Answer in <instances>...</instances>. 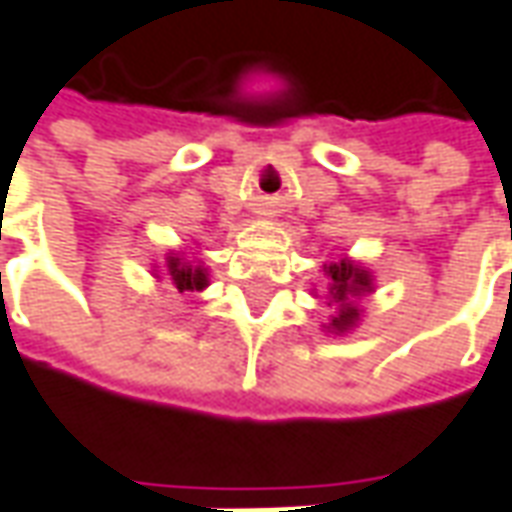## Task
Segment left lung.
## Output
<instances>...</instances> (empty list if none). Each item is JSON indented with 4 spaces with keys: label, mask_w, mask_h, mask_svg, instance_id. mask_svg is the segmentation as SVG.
I'll return each instance as SVG.
<instances>
[{
    "label": "left lung",
    "mask_w": 512,
    "mask_h": 512,
    "mask_svg": "<svg viewBox=\"0 0 512 512\" xmlns=\"http://www.w3.org/2000/svg\"><path fill=\"white\" fill-rule=\"evenodd\" d=\"M328 277H330V297L336 302H342V308H339V316H333V322H330V328L333 330H347L356 325L358 319V308L356 305H350L347 297H361L364 291H373L370 288V274L364 269H358L353 263H333L328 266Z\"/></svg>",
    "instance_id": "8db88e82"
}]
</instances>
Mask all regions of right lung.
I'll use <instances>...</instances> for the list:
<instances>
[{
	"label": "right lung",
	"instance_id": "obj_1",
	"mask_svg": "<svg viewBox=\"0 0 512 512\" xmlns=\"http://www.w3.org/2000/svg\"><path fill=\"white\" fill-rule=\"evenodd\" d=\"M168 269L179 291H193V288H204V285H207V274H204V269H198V266L193 269V266H187V263H179V257H170Z\"/></svg>",
	"mask_w": 512,
	"mask_h": 512
}]
</instances>
